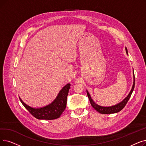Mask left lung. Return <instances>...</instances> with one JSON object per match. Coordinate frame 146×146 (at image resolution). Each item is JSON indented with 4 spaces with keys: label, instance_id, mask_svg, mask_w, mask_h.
<instances>
[{
    "label": "left lung",
    "instance_id": "left-lung-1",
    "mask_svg": "<svg viewBox=\"0 0 146 146\" xmlns=\"http://www.w3.org/2000/svg\"><path fill=\"white\" fill-rule=\"evenodd\" d=\"M126 49V52L128 54V50L127 48H125ZM134 74V82H133V85L132 87L131 90L130 91V92L129 93L128 96L126 97L121 102L119 103V104L115 105L113 106H110V107H103V106H99L98 104H97L96 103H95L94 101L92 100V99L91 97L90 94H89L88 91H86L87 92V96L89 98V100H90V101L91 103V106H92L93 108L97 110L98 112H99L101 114H111V113H117L119 111H120V110H122L125 106V105L126 104V103H128V100H129L131 96V94L134 91V86H135V76H134V73H133Z\"/></svg>",
    "mask_w": 146,
    "mask_h": 146
}]
</instances>
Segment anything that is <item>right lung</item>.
Returning a JSON list of instances; mask_svg holds the SVG:
<instances>
[{"mask_svg": "<svg viewBox=\"0 0 146 146\" xmlns=\"http://www.w3.org/2000/svg\"><path fill=\"white\" fill-rule=\"evenodd\" d=\"M70 84H67L58 93L57 97L50 104L41 108H33L26 103L19 97L23 105L37 119L52 120L60 117L66 107L67 98Z\"/></svg>", "mask_w": 146, "mask_h": 146, "instance_id": "obj_1", "label": "right lung"}]
</instances>
